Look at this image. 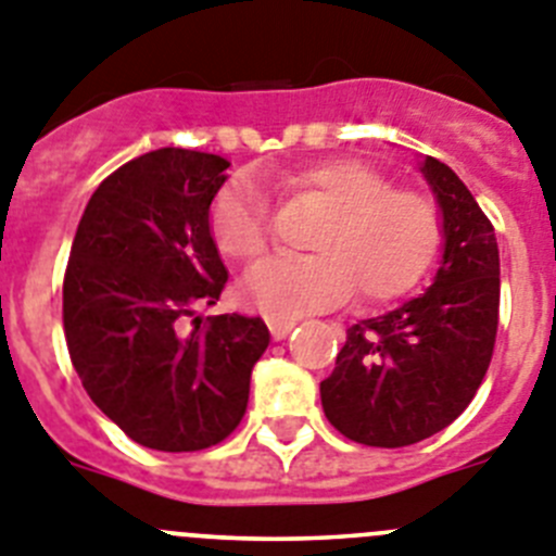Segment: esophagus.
Listing matches in <instances>:
<instances>
[{"mask_svg": "<svg viewBox=\"0 0 556 556\" xmlns=\"http://www.w3.org/2000/svg\"><path fill=\"white\" fill-rule=\"evenodd\" d=\"M267 326H269V333H273V339H287L289 331H292V328H294V320H281V317H269Z\"/></svg>", "mask_w": 556, "mask_h": 556, "instance_id": "esophagus-1", "label": "esophagus"}]
</instances>
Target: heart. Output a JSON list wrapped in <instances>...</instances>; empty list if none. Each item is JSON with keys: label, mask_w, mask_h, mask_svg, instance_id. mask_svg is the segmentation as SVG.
Masks as SVG:
<instances>
[{"label": "heart", "mask_w": 556, "mask_h": 556, "mask_svg": "<svg viewBox=\"0 0 556 556\" xmlns=\"http://www.w3.org/2000/svg\"><path fill=\"white\" fill-rule=\"evenodd\" d=\"M331 208L306 258H267L242 278L239 294L267 317L292 320L337 306L356 287L362 303H387L426 273L440 244V214L426 194L392 189V180L358 159H328L283 178ZM211 236L236 262H253L269 244L262 186L230 180L211 205Z\"/></svg>", "instance_id": "heart-1"}]
</instances>
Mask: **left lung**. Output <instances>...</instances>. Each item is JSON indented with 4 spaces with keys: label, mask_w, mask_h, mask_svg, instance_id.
Masks as SVG:
<instances>
[{
    "label": "left lung",
    "mask_w": 556,
    "mask_h": 556,
    "mask_svg": "<svg viewBox=\"0 0 556 556\" xmlns=\"http://www.w3.org/2000/svg\"><path fill=\"white\" fill-rule=\"evenodd\" d=\"M440 208L443 255L424 294L348 328L337 367L320 384L339 434L404 448L468 409L493 358L501 267L495 230L443 161H420Z\"/></svg>",
    "instance_id": "left-lung-1"
}]
</instances>
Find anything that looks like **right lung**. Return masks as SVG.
<instances>
[{
	"label": "right lung",
	"mask_w": 556,
	"mask_h": 556,
	"mask_svg": "<svg viewBox=\"0 0 556 556\" xmlns=\"http://www.w3.org/2000/svg\"><path fill=\"white\" fill-rule=\"evenodd\" d=\"M228 166L180 147L127 161L97 186L68 253L72 365L102 415L144 448L223 443L244 417L250 372L269 345L262 317L219 314L180 328L228 281L208 223Z\"/></svg>",
	"instance_id": "right-lung-1"
}]
</instances>
